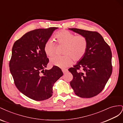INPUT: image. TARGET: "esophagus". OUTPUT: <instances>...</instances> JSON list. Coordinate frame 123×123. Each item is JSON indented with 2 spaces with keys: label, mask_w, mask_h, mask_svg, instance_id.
Wrapping results in <instances>:
<instances>
[{
  "label": "esophagus",
  "mask_w": 123,
  "mask_h": 123,
  "mask_svg": "<svg viewBox=\"0 0 123 123\" xmlns=\"http://www.w3.org/2000/svg\"><path fill=\"white\" fill-rule=\"evenodd\" d=\"M62 71L63 73L65 74V73H66V72H68V70H67V69H62Z\"/></svg>",
  "instance_id": "34e87169"
}]
</instances>
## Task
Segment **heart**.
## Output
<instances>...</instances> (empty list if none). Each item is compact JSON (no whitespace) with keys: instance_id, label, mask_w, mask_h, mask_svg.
<instances>
[{"instance_id":"heart-1","label":"heart","mask_w":123,"mask_h":123,"mask_svg":"<svg viewBox=\"0 0 123 123\" xmlns=\"http://www.w3.org/2000/svg\"><path fill=\"white\" fill-rule=\"evenodd\" d=\"M58 43L65 45L63 56H56L50 59L51 65L64 69L71 65L73 58L79 61L85 55L87 49V41L83 35H74L68 31L62 30L55 35ZM55 43L52 39L47 40L44 45V52L49 57L55 52Z\"/></svg>"}]
</instances>
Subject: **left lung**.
<instances>
[{
    "instance_id": "left-lung-1",
    "label": "left lung",
    "mask_w": 123,
    "mask_h": 123,
    "mask_svg": "<svg viewBox=\"0 0 123 123\" xmlns=\"http://www.w3.org/2000/svg\"><path fill=\"white\" fill-rule=\"evenodd\" d=\"M87 41L84 57L68 69L73 76L70 86L75 94L83 98H90L99 94L105 87L112 71V53L102 35L97 32L70 28ZM80 68L81 71H80Z\"/></svg>"
}]
</instances>
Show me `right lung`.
<instances>
[{"label": "right lung", "mask_w": 123, "mask_h": 123, "mask_svg": "<svg viewBox=\"0 0 123 123\" xmlns=\"http://www.w3.org/2000/svg\"><path fill=\"white\" fill-rule=\"evenodd\" d=\"M57 29L30 31L16 40L12 48L9 67L15 85L22 93L37 101L51 97L54 84L63 75L57 67L44 70L49 62L44 43Z\"/></svg>", "instance_id": "right-lung-1"}]
</instances>
